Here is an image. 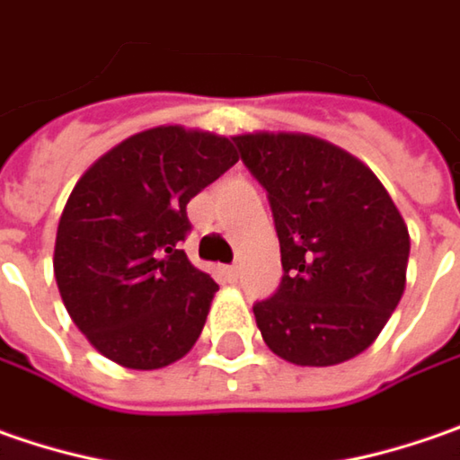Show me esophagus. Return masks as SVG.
<instances>
[{
  "label": "esophagus",
  "mask_w": 460,
  "mask_h": 460,
  "mask_svg": "<svg viewBox=\"0 0 460 460\" xmlns=\"http://www.w3.org/2000/svg\"><path fill=\"white\" fill-rule=\"evenodd\" d=\"M226 278H229V280H236V278H239V265H229V268H226Z\"/></svg>",
  "instance_id": "obj_1"
}]
</instances>
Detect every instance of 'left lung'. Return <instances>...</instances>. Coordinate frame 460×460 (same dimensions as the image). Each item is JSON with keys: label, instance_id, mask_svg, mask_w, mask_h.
<instances>
[{"label": "left lung", "instance_id": "1", "mask_svg": "<svg viewBox=\"0 0 460 460\" xmlns=\"http://www.w3.org/2000/svg\"><path fill=\"white\" fill-rule=\"evenodd\" d=\"M268 190L283 278L254 304L262 340L293 366H337L386 327L407 286L410 231L373 172L306 133L234 136Z\"/></svg>", "mask_w": 460, "mask_h": 460}]
</instances>
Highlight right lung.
<instances>
[{"mask_svg": "<svg viewBox=\"0 0 460 460\" xmlns=\"http://www.w3.org/2000/svg\"><path fill=\"white\" fill-rule=\"evenodd\" d=\"M236 162L226 136L159 126L112 146L74 185L53 272L74 324L112 363L164 368L198 342L218 286L180 250L188 203Z\"/></svg>", "mask_w": 460, "mask_h": 460, "instance_id": "1", "label": "right lung"}]
</instances>
